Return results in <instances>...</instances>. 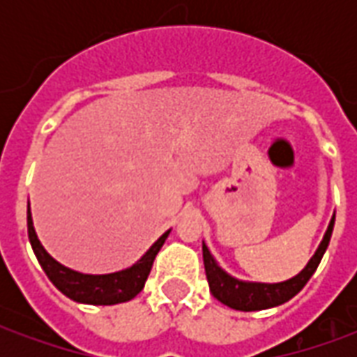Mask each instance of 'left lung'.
<instances>
[{
  "mask_svg": "<svg viewBox=\"0 0 357 357\" xmlns=\"http://www.w3.org/2000/svg\"><path fill=\"white\" fill-rule=\"evenodd\" d=\"M333 225H335V216H333L329 227L325 231L321 245L317 247L315 255L312 256V260L307 262L306 268L302 269L298 275H294L283 283H247V281H239L235 277L227 275L224 269L218 266L216 260L212 258L208 247L202 245V260H204V271H206V279H208L210 292L222 304L233 307V310H241V312H256V310H266V307L284 304L294 294H298L304 289V284L310 281V277L314 275L325 250L329 247Z\"/></svg>",
  "mask_w": 357,
  "mask_h": 357,
  "instance_id": "obj_1",
  "label": "left lung"
}]
</instances>
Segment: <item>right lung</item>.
Masks as SVG:
<instances>
[{
	"mask_svg": "<svg viewBox=\"0 0 357 357\" xmlns=\"http://www.w3.org/2000/svg\"><path fill=\"white\" fill-rule=\"evenodd\" d=\"M166 231L156 241L153 247L149 248L145 256L139 262H135L132 268L122 269L116 273H107V275H88V273H80V271H73V269L65 268L63 264L53 260L42 243L38 239L34 231V224H32V214H30V206H28V239L30 245L34 248V255L38 262L45 271V275L50 277V281L59 291L66 294L68 298L82 302V304H97V306H110V304H120V302H128L133 296H137L145 281H147L153 262H155L158 250L162 248L164 241L168 237Z\"/></svg>",
	"mask_w": 357,
	"mask_h": 357,
	"instance_id": "obj_1",
	"label": "right lung"
}]
</instances>
